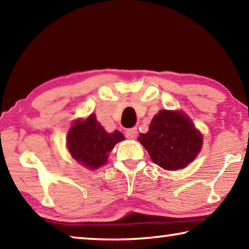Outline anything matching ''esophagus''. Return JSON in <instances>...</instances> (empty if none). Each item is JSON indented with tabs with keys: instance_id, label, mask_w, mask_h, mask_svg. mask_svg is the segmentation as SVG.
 <instances>
[{
	"instance_id": "34e87169",
	"label": "esophagus",
	"mask_w": 249,
	"mask_h": 249,
	"mask_svg": "<svg viewBox=\"0 0 249 249\" xmlns=\"http://www.w3.org/2000/svg\"><path fill=\"white\" fill-rule=\"evenodd\" d=\"M125 136L128 138V140H133L137 136V128L136 127H132L125 130Z\"/></svg>"
}]
</instances>
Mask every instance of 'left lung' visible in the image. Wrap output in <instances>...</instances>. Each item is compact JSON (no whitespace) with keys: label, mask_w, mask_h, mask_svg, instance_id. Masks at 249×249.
Here are the masks:
<instances>
[{"label":"left lung","mask_w":249,"mask_h":249,"mask_svg":"<svg viewBox=\"0 0 249 249\" xmlns=\"http://www.w3.org/2000/svg\"><path fill=\"white\" fill-rule=\"evenodd\" d=\"M138 141L155 163L163 169L178 170L199 154L202 135L187 115L161 109L154 116L148 132L141 134Z\"/></svg>","instance_id":"obj_1"}]
</instances>
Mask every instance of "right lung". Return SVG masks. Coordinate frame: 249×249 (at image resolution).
I'll return each instance as SVG.
<instances>
[{"mask_svg":"<svg viewBox=\"0 0 249 249\" xmlns=\"http://www.w3.org/2000/svg\"><path fill=\"white\" fill-rule=\"evenodd\" d=\"M123 140V134L119 130L112 134L105 132L95 115L92 114L71 126L67 144L78 162L90 169H96L107 162V154L116 142Z\"/></svg>","mask_w":249,"mask_h":249,"instance_id":"1","label":"right lung"}]
</instances>
